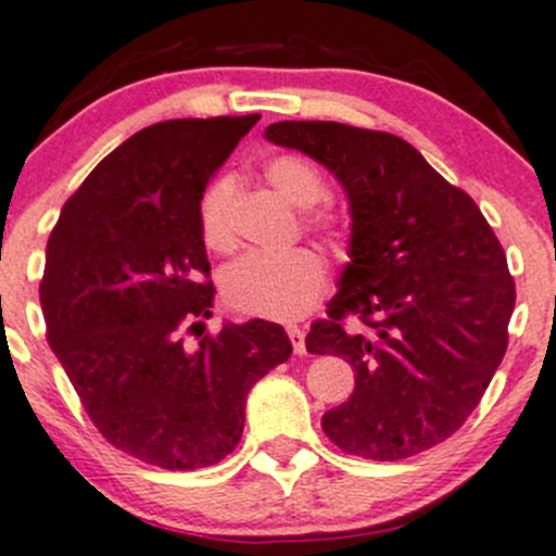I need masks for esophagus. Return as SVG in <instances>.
<instances>
[{
    "label": "esophagus",
    "mask_w": 556,
    "mask_h": 556,
    "mask_svg": "<svg viewBox=\"0 0 556 556\" xmlns=\"http://www.w3.org/2000/svg\"><path fill=\"white\" fill-rule=\"evenodd\" d=\"M288 336H290V344H293L295 355H304L306 352V341H304V330L299 325H288Z\"/></svg>",
    "instance_id": "obj_1"
}]
</instances>
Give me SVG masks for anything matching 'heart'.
<instances>
[{"mask_svg": "<svg viewBox=\"0 0 556 556\" xmlns=\"http://www.w3.org/2000/svg\"><path fill=\"white\" fill-rule=\"evenodd\" d=\"M263 177L290 204L306 211V226L328 239L341 237L336 212L314 206L325 195V177L301 155H274L263 164ZM233 201L237 179L220 174L204 188L199 199V231L204 244L215 252L233 247ZM328 285V266L323 255L299 247L285 255H244L223 271V299L231 309L266 319H299L314 309Z\"/></svg>", "mask_w": 556, "mask_h": 556, "instance_id": "1", "label": "heart"}]
</instances>
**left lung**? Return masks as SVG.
<instances>
[{
	"mask_svg": "<svg viewBox=\"0 0 556 556\" xmlns=\"http://www.w3.org/2000/svg\"><path fill=\"white\" fill-rule=\"evenodd\" d=\"M266 139L333 172L350 199V263L306 336L312 355H341L355 371L350 401L323 417L325 435L382 463L441 444L506 355L517 288L495 231L395 134L282 121ZM346 316L364 328L346 329Z\"/></svg>",
	"mask_w": 556,
	"mask_h": 556,
	"instance_id": "left-lung-1",
	"label": "left lung"
}]
</instances>
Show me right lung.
Returning a JSON list of instances; mask_svg holds the SVG:
<instances>
[{"label": "right lung", "instance_id": "right-lung-1", "mask_svg": "<svg viewBox=\"0 0 556 556\" xmlns=\"http://www.w3.org/2000/svg\"><path fill=\"white\" fill-rule=\"evenodd\" d=\"M261 115L142 128L61 210L39 282L48 344L99 433L166 470L220 463L244 430L247 392L293 352L282 325L204 333L215 288L199 199ZM185 329L200 344H181Z\"/></svg>", "mask_w": 556, "mask_h": 556}]
</instances>
